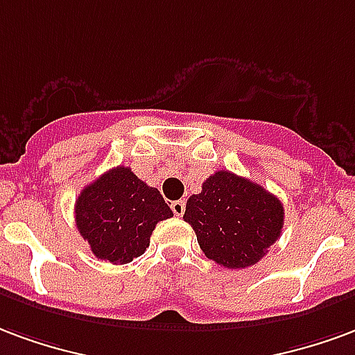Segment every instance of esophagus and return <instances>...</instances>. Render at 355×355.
Returning <instances> with one entry per match:
<instances>
[{
  "mask_svg": "<svg viewBox=\"0 0 355 355\" xmlns=\"http://www.w3.org/2000/svg\"><path fill=\"white\" fill-rule=\"evenodd\" d=\"M170 208H172V211H174V216L181 217L183 214H185V200H175V202L170 204Z\"/></svg>",
  "mask_w": 355,
  "mask_h": 355,
  "instance_id": "1",
  "label": "esophagus"
}]
</instances>
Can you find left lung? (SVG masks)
I'll list each match as a JSON object with an SVG mask.
<instances>
[{
    "mask_svg": "<svg viewBox=\"0 0 355 355\" xmlns=\"http://www.w3.org/2000/svg\"><path fill=\"white\" fill-rule=\"evenodd\" d=\"M187 221L208 259L225 268L259 263L284 229V206L257 183L219 170L189 196Z\"/></svg>",
    "mask_w": 355,
    "mask_h": 355,
    "instance_id": "obj_1",
    "label": "left lung"
}]
</instances>
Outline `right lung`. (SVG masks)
<instances>
[{
	"label": "right lung",
	"mask_w": 355,
	"mask_h": 355,
	"mask_svg": "<svg viewBox=\"0 0 355 355\" xmlns=\"http://www.w3.org/2000/svg\"><path fill=\"white\" fill-rule=\"evenodd\" d=\"M172 209L155 187L130 168L117 166L83 189L75 202V223L98 259L113 265L144 255L159 221Z\"/></svg>",
	"instance_id": "obj_1"
}]
</instances>
